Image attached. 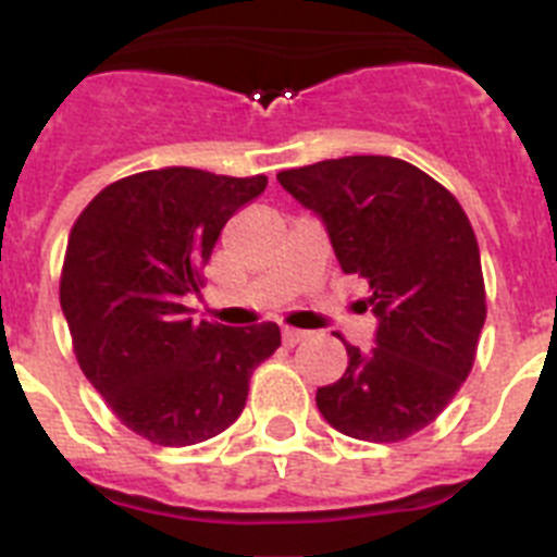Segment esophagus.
I'll list each match as a JSON object with an SVG mask.
<instances>
[{"mask_svg": "<svg viewBox=\"0 0 557 557\" xmlns=\"http://www.w3.org/2000/svg\"><path fill=\"white\" fill-rule=\"evenodd\" d=\"M282 337H284V346L293 348V346H298L304 337H307V332H301V329H284Z\"/></svg>", "mask_w": 557, "mask_h": 557, "instance_id": "obj_1", "label": "esophagus"}]
</instances>
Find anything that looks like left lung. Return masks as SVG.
Returning <instances> with one entry per match:
<instances>
[{
	"label": "left lung",
	"instance_id": "8db88e82",
	"mask_svg": "<svg viewBox=\"0 0 557 557\" xmlns=\"http://www.w3.org/2000/svg\"><path fill=\"white\" fill-rule=\"evenodd\" d=\"M278 184L326 225L343 273L371 289L373 348L318 387L337 432L371 444L416 435L446 410L474 366L485 323L476 236L446 186L391 156H346L284 170Z\"/></svg>",
	"mask_w": 557,
	"mask_h": 557
}]
</instances>
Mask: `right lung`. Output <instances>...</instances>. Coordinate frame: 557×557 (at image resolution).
Listing matches in <instances>:
<instances>
[{
  "label": "right lung",
  "mask_w": 557,
  "mask_h": 557,
  "mask_svg": "<svg viewBox=\"0 0 557 557\" xmlns=\"http://www.w3.org/2000/svg\"><path fill=\"white\" fill-rule=\"evenodd\" d=\"M264 175L164 166L113 181L72 225L61 309L86 379L127 430L159 446L220 435L245 410L250 373L282 346L275 323H191L184 307L236 209Z\"/></svg>",
  "instance_id": "add662e5"
}]
</instances>
